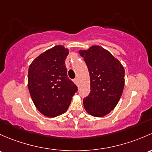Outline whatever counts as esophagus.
I'll list each match as a JSON object with an SVG mask.
<instances>
[{
    "mask_svg": "<svg viewBox=\"0 0 152 152\" xmlns=\"http://www.w3.org/2000/svg\"><path fill=\"white\" fill-rule=\"evenodd\" d=\"M74 83L76 84V85H78V80L77 79V78H76V79L74 80Z\"/></svg>",
    "mask_w": 152,
    "mask_h": 152,
    "instance_id": "1",
    "label": "esophagus"
}]
</instances>
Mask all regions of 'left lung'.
I'll return each instance as SVG.
<instances>
[{"label":"left lung","instance_id":"8db88e82","mask_svg":"<svg viewBox=\"0 0 152 152\" xmlns=\"http://www.w3.org/2000/svg\"><path fill=\"white\" fill-rule=\"evenodd\" d=\"M90 75L91 91L83 99L84 108L92 116L107 115L118 104L124 87V69L121 62L99 45L80 50Z\"/></svg>","mask_w":152,"mask_h":152}]
</instances>
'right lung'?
I'll return each instance as SVG.
<instances>
[{
    "label": "right lung",
    "instance_id": "1",
    "mask_svg": "<svg viewBox=\"0 0 152 152\" xmlns=\"http://www.w3.org/2000/svg\"><path fill=\"white\" fill-rule=\"evenodd\" d=\"M68 48L56 45L41 53L29 66L28 87L34 105L49 118L64 113L77 87L67 77Z\"/></svg>",
    "mask_w": 152,
    "mask_h": 152
}]
</instances>
